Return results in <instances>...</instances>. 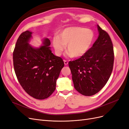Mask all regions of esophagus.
<instances>
[{
	"instance_id": "34e87169",
	"label": "esophagus",
	"mask_w": 129,
	"mask_h": 129,
	"mask_svg": "<svg viewBox=\"0 0 129 129\" xmlns=\"http://www.w3.org/2000/svg\"><path fill=\"white\" fill-rule=\"evenodd\" d=\"M63 61H64V65L67 66V65L68 64V62L67 61H66V60H63Z\"/></svg>"
}]
</instances>
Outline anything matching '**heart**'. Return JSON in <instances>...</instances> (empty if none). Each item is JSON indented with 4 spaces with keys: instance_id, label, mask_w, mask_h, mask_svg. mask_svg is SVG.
<instances>
[{
    "instance_id": "b5f03b06",
    "label": "heart",
    "mask_w": 129,
    "mask_h": 129,
    "mask_svg": "<svg viewBox=\"0 0 129 129\" xmlns=\"http://www.w3.org/2000/svg\"><path fill=\"white\" fill-rule=\"evenodd\" d=\"M94 34L91 29L79 27H68L61 30L54 37L53 46L57 55H61L67 46L69 55L80 57L84 55L91 47Z\"/></svg>"
}]
</instances>
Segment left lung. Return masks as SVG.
I'll list each match as a JSON object with an SVG mask.
<instances>
[{"label":"left lung","instance_id":"obj_1","mask_svg":"<svg viewBox=\"0 0 129 129\" xmlns=\"http://www.w3.org/2000/svg\"><path fill=\"white\" fill-rule=\"evenodd\" d=\"M99 36L79 59L69 62L76 90L84 96L96 94L106 84L113 69L114 48L109 34L97 25Z\"/></svg>","mask_w":129,"mask_h":129}]
</instances>
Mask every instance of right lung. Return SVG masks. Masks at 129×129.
Instances as JSON below:
<instances>
[{
	"instance_id": "right-lung-1",
	"label": "right lung",
	"mask_w": 129,
	"mask_h": 129,
	"mask_svg": "<svg viewBox=\"0 0 129 129\" xmlns=\"http://www.w3.org/2000/svg\"><path fill=\"white\" fill-rule=\"evenodd\" d=\"M32 32L26 30L18 39L13 53V66L19 82L25 91L38 100L51 95L56 88L64 62L50 50V41L43 39L40 47L35 48L29 42Z\"/></svg>"
}]
</instances>
